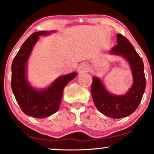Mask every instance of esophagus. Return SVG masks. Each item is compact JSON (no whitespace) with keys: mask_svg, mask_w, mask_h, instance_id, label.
<instances>
[{"mask_svg":"<svg viewBox=\"0 0 154 154\" xmlns=\"http://www.w3.org/2000/svg\"><path fill=\"white\" fill-rule=\"evenodd\" d=\"M79 73H83V72H86L88 71V66L86 63H81L78 67Z\"/></svg>","mask_w":154,"mask_h":154,"instance_id":"1","label":"esophagus"}]
</instances>
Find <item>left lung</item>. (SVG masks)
I'll list each match as a JSON object with an SVG mask.
<instances>
[{
	"label": "left lung",
	"instance_id": "8db88e82",
	"mask_svg": "<svg viewBox=\"0 0 154 154\" xmlns=\"http://www.w3.org/2000/svg\"><path fill=\"white\" fill-rule=\"evenodd\" d=\"M118 44L110 53L120 55L129 62L133 76V85L125 95L109 94L98 77H93L91 95L98 110L108 117L121 118L133 113L139 106L146 89V77L143 60L129 40L118 33Z\"/></svg>",
	"mask_w": 154,
	"mask_h": 154
}]
</instances>
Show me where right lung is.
Returning a JSON list of instances; mask_svg holds the SVG:
<instances>
[{"label":"right lung","mask_w":154,"mask_h":154,"mask_svg":"<svg viewBox=\"0 0 154 154\" xmlns=\"http://www.w3.org/2000/svg\"><path fill=\"white\" fill-rule=\"evenodd\" d=\"M53 32V31H51ZM50 34L49 31L32 33L17 53L11 65V89L22 111L36 118H46L58 110L65 86L75 78L77 73L62 76L47 88L36 90L26 79V64L33 46L39 36Z\"/></svg>","instance_id":"1"}]
</instances>
